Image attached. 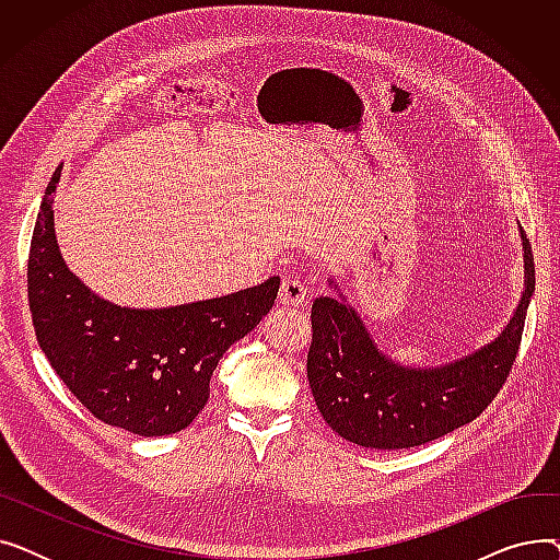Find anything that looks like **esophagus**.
<instances>
[{
    "instance_id": "34e87169",
    "label": "esophagus",
    "mask_w": 560,
    "mask_h": 560,
    "mask_svg": "<svg viewBox=\"0 0 560 560\" xmlns=\"http://www.w3.org/2000/svg\"><path fill=\"white\" fill-rule=\"evenodd\" d=\"M306 302V288L298 277H285L279 288V306L281 308H300Z\"/></svg>"
}]
</instances>
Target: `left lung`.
Returning <instances> with one entry per match:
<instances>
[{"instance_id":"obj_1","label":"left lung","mask_w":560,"mask_h":560,"mask_svg":"<svg viewBox=\"0 0 560 560\" xmlns=\"http://www.w3.org/2000/svg\"><path fill=\"white\" fill-rule=\"evenodd\" d=\"M526 288L494 342L443 368H401L381 354L363 319L340 300L311 308L308 384L325 422L349 443L372 450L420 447L477 420L506 384L536 288L528 241Z\"/></svg>"}]
</instances>
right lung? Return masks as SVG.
I'll use <instances>...</instances> for the list:
<instances>
[{
    "label": "right lung",
    "mask_w": 560,
    "mask_h": 560,
    "mask_svg": "<svg viewBox=\"0 0 560 560\" xmlns=\"http://www.w3.org/2000/svg\"><path fill=\"white\" fill-rule=\"evenodd\" d=\"M54 172L26 262L28 311L40 349L70 393L104 424L138 435L186 429L209 401L224 351L268 315L279 277L233 295L138 311L95 298L61 258L54 235Z\"/></svg>",
    "instance_id": "right-lung-1"
}]
</instances>
